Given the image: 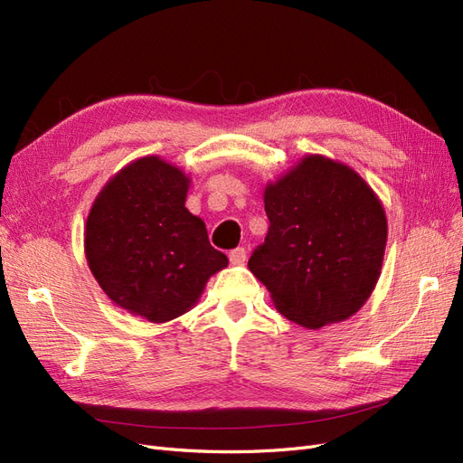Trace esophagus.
Here are the masks:
<instances>
[{"instance_id":"34e87169","label":"esophagus","mask_w":463,"mask_h":463,"mask_svg":"<svg viewBox=\"0 0 463 463\" xmlns=\"http://www.w3.org/2000/svg\"><path fill=\"white\" fill-rule=\"evenodd\" d=\"M246 258H248V251L244 248H234L229 253V260L232 265H242L246 261Z\"/></svg>"}]
</instances>
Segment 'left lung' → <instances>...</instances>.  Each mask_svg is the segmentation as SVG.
Returning a JSON list of instances; mask_svg holds the SVG:
<instances>
[{
	"label": "left lung",
	"instance_id": "8db88e82",
	"mask_svg": "<svg viewBox=\"0 0 463 463\" xmlns=\"http://www.w3.org/2000/svg\"><path fill=\"white\" fill-rule=\"evenodd\" d=\"M263 202L269 231L248 267L275 307L306 329L352 317L383 267L389 229L377 194L345 163L306 156Z\"/></svg>",
	"mask_w": 463,
	"mask_h": 463
}]
</instances>
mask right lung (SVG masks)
<instances>
[{
    "mask_svg": "<svg viewBox=\"0 0 463 463\" xmlns=\"http://www.w3.org/2000/svg\"><path fill=\"white\" fill-rule=\"evenodd\" d=\"M190 178L157 156L128 163L101 188L86 219L84 251L98 285L152 323L186 313L229 260L186 207Z\"/></svg>",
    "mask_w": 463,
    "mask_h": 463,
    "instance_id": "right-lung-1",
    "label": "right lung"
}]
</instances>
